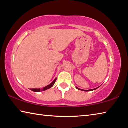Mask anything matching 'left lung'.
<instances>
[{
  "label": "left lung",
  "mask_w": 128,
  "mask_h": 128,
  "mask_svg": "<svg viewBox=\"0 0 128 128\" xmlns=\"http://www.w3.org/2000/svg\"><path fill=\"white\" fill-rule=\"evenodd\" d=\"M99 87H100V86H99V87H98V88H94V89H91V90H82V89H81V88H78L77 87H76V88H77V89H78V90H82V91H84V92H90V91H93V90H96V89H97V88H99Z\"/></svg>",
  "instance_id": "left-lung-1"
}]
</instances>
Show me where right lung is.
I'll return each instance as SVG.
<instances>
[{"instance_id": "obj_1", "label": "right lung", "mask_w": 128, "mask_h": 128, "mask_svg": "<svg viewBox=\"0 0 128 128\" xmlns=\"http://www.w3.org/2000/svg\"><path fill=\"white\" fill-rule=\"evenodd\" d=\"M56 80H57V78H56L54 80V81L52 82L50 84V85H47V86H46V87L43 88H31V90L33 91L34 92H43V91H45L47 89H49V88H51L54 85Z\"/></svg>"}]
</instances>
